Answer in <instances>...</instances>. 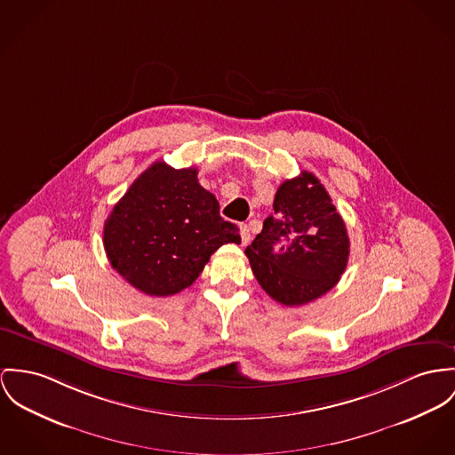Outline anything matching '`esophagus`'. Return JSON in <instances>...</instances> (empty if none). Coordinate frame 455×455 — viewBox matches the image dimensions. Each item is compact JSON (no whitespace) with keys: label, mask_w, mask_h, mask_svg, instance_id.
<instances>
[{"label":"esophagus","mask_w":455,"mask_h":455,"mask_svg":"<svg viewBox=\"0 0 455 455\" xmlns=\"http://www.w3.org/2000/svg\"><path fill=\"white\" fill-rule=\"evenodd\" d=\"M239 228H241V243H243V245L249 244V241H251V234H249L247 225L243 223Z\"/></svg>","instance_id":"obj_1"}]
</instances>
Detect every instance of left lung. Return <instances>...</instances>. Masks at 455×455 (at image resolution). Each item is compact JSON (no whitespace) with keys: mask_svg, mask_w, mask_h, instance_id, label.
Here are the masks:
<instances>
[{"mask_svg":"<svg viewBox=\"0 0 455 455\" xmlns=\"http://www.w3.org/2000/svg\"><path fill=\"white\" fill-rule=\"evenodd\" d=\"M350 239L341 214L314 173L285 180L274 214L245 247L265 292L285 307H299L331 291L341 279Z\"/></svg>","mask_w":455,"mask_h":455,"instance_id":"1","label":"left lung"}]
</instances>
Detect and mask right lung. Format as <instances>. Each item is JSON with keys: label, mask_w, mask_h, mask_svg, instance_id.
I'll return each mask as SVG.
<instances>
[{"label": "right lung", "mask_w": 455, "mask_h": 455, "mask_svg": "<svg viewBox=\"0 0 455 455\" xmlns=\"http://www.w3.org/2000/svg\"><path fill=\"white\" fill-rule=\"evenodd\" d=\"M239 244V228L220 216L197 168L163 161L147 168L104 225L112 268L148 296H173L192 285L220 245Z\"/></svg>", "instance_id": "right-lung-1"}]
</instances>
